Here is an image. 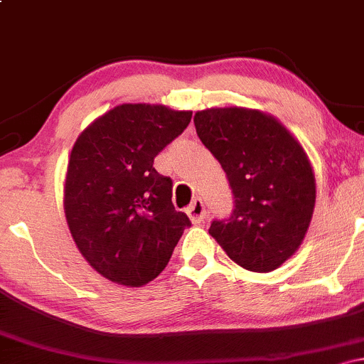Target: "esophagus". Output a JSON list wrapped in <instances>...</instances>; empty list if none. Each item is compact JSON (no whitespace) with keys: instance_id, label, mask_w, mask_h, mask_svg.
<instances>
[{"instance_id":"esophagus-1","label":"esophagus","mask_w":364,"mask_h":364,"mask_svg":"<svg viewBox=\"0 0 364 364\" xmlns=\"http://www.w3.org/2000/svg\"><path fill=\"white\" fill-rule=\"evenodd\" d=\"M186 214L190 215L191 223L200 224V223H203V219L207 217V208H205V205H203L202 200L196 198L195 202H191V205L186 208Z\"/></svg>"}]
</instances>
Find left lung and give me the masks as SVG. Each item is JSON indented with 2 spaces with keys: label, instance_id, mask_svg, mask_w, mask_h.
Instances as JSON below:
<instances>
[{
  "label": "left lung",
  "instance_id": "obj_1",
  "mask_svg": "<svg viewBox=\"0 0 364 364\" xmlns=\"http://www.w3.org/2000/svg\"><path fill=\"white\" fill-rule=\"evenodd\" d=\"M196 135L223 166L235 208L214 219L212 237L252 272H270L301 245L315 208V176L301 145L260 111H198Z\"/></svg>",
  "mask_w": 364,
  "mask_h": 364
}]
</instances>
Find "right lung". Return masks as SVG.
Listing matches in <instances>:
<instances>
[{"label": "right lung", "instance_id": "add662e5", "mask_svg": "<svg viewBox=\"0 0 364 364\" xmlns=\"http://www.w3.org/2000/svg\"><path fill=\"white\" fill-rule=\"evenodd\" d=\"M190 121L191 111L121 104L75 141L66 220L85 260L112 282L139 287L156 279L191 225L173 205V179L154 168Z\"/></svg>", "mask_w": 364, "mask_h": 364}]
</instances>
